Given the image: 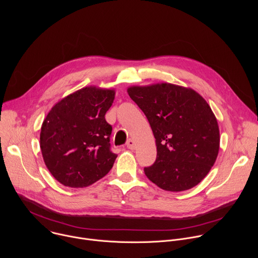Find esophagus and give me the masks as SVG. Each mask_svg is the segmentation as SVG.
Here are the masks:
<instances>
[{
    "label": "esophagus",
    "instance_id": "esophagus-1",
    "mask_svg": "<svg viewBox=\"0 0 258 258\" xmlns=\"http://www.w3.org/2000/svg\"><path fill=\"white\" fill-rule=\"evenodd\" d=\"M126 147L128 149H131V150H133V149H135L136 148V144H135V142H134V140H132V139H130L127 142H126Z\"/></svg>",
    "mask_w": 258,
    "mask_h": 258
}]
</instances>
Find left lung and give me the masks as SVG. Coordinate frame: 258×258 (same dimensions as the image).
<instances>
[{"label": "left lung", "mask_w": 258, "mask_h": 258, "mask_svg": "<svg viewBox=\"0 0 258 258\" xmlns=\"http://www.w3.org/2000/svg\"><path fill=\"white\" fill-rule=\"evenodd\" d=\"M131 99L148 119L156 140L155 162L144 172L159 188L195 187L213 166L219 149L216 118L195 91L171 84L132 87Z\"/></svg>", "instance_id": "1"}]
</instances>
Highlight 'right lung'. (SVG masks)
I'll return each instance as SVG.
<instances>
[{
    "label": "right lung",
    "mask_w": 258,
    "mask_h": 258,
    "mask_svg": "<svg viewBox=\"0 0 258 258\" xmlns=\"http://www.w3.org/2000/svg\"><path fill=\"white\" fill-rule=\"evenodd\" d=\"M115 92L88 87L58 102L41 130V150L52 175L62 185L84 188L105 176L117 157L111 151L112 126L105 114Z\"/></svg>",
    "instance_id": "right-lung-1"
}]
</instances>
